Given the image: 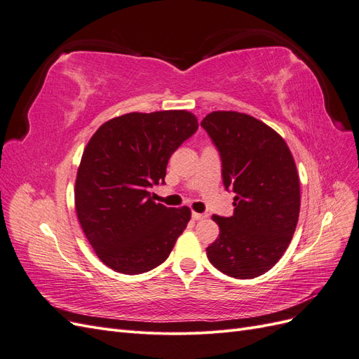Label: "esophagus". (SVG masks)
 Listing matches in <instances>:
<instances>
[{"mask_svg":"<svg viewBox=\"0 0 359 359\" xmlns=\"http://www.w3.org/2000/svg\"><path fill=\"white\" fill-rule=\"evenodd\" d=\"M191 217H193V220H203V219H206V214H201V212H193L191 214Z\"/></svg>","mask_w":359,"mask_h":359,"instance_id":"esophagus-1","label":"esophagus"}]
</instances>
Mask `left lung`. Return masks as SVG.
Returning a JSON list of instances; mask_svg holds the SVG:
<instances>
[{
	"mask_svg": "<svg viewBox=\"0 0 359 359\" xmlns=\"http://www.w3.org/2000/svg\"><path fill=\"white\" fill-rule=\"evenodd\" d=\"M201 126L222 158L233 215H212L220 235L206 248L210 262L233 278H255L273 268L289 247L299 215V177L286 142L247 114L217 111Z\"/></svg>",
	"mask_w": 359,
	"mask_h": 359,
	"instance_id": "left-lung-1",
	"label": "left lung"
}]
</instances>
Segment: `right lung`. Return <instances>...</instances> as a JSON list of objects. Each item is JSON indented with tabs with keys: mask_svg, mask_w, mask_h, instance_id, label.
Returning <instances> with one entry per match:
<instances>
[{
	"mask_svg": "<svg viewBox=\"0 0 359 359\" xmlns=\"http://www.w3.org/2000/svg\"><path fill=\"white\" fill-rule=\"evenodd\" d=\"M196 130L187 111L132 112L109 119L90 139L76 177V214L95 255L116 273L158 266L186 229L190 208L156 203L148 189L165 184L170 156Z\"/></svg>",
	"mask_w": 359,
	"mask_h": 359,
	"instance_id": "add662e5",
	"label": "right lung"
}]
</instances>
